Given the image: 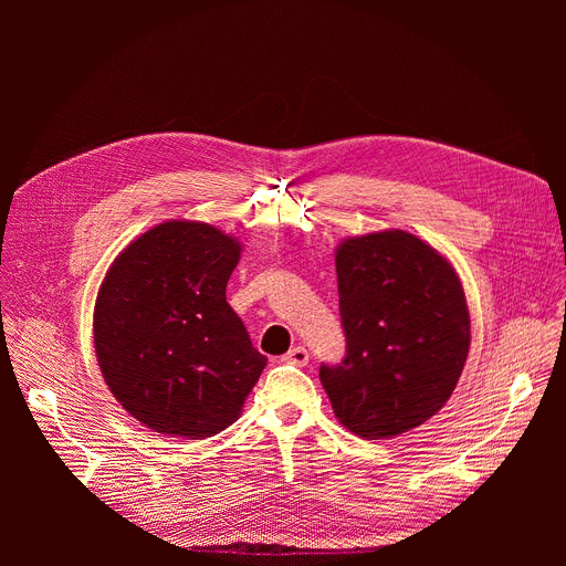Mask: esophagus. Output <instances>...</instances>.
<instances>
[{
	"instance_id": "1",
	"label": "esophagus",
	"mask_w": 566,
	"mask_h": 566,
	"mask_svg": "<svg viewBox=\"0 0 566 566\" xmlns=\"http://www.w3.org/2000/svg\"><path fill=\"white\" fill-rule=\"evenodd\" d=\"M282 360L286 363V365H295V367H304L306 363H308V352L304 349V347H293L291 352H286L284 356H282Z\"/></svg>"
}]
</instances>
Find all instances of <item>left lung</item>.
Instances as JSON below:
<instances>
[{
  "label": "left lung",
  "instance_id": "8db88e82",
  "mask_svg": "<svg viewBox=\"0 0 566 566\" xmlns=\"http://www.w3.org/2000/svg\"><path fill=\"white\" fill-rule=\"evenodd\" d=\"M347 352L319 365L338 421L358 437L389 439L434 417L470 349L461 282L423 239L382 230L336 251Z\"/></svg>",
  "mask_w": 566,
  "mask_h": 566
}]
</instances>
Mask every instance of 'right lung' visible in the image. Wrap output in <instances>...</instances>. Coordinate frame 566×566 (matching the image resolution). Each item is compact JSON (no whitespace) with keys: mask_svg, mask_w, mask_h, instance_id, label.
Returning a JSON list of instances; mask_svg holds the SVG:
<instances>
[{"mask_svg":"<svg viewBox=\"0 0 566 566\" xmlns=\"http://www.w3.org/2000/svg\"><path fill=\"white\" fill-rule=\"evenodd\" d=\"M241 247L199 221H166L116 258L94 345L120 406L154 432L206 439L237 421L266 367L226 302Z\"/></svg>","mask_w":566,"mask_h":566,"instance_id":"right-lung-1","label":"right lung"}]
</instances>
